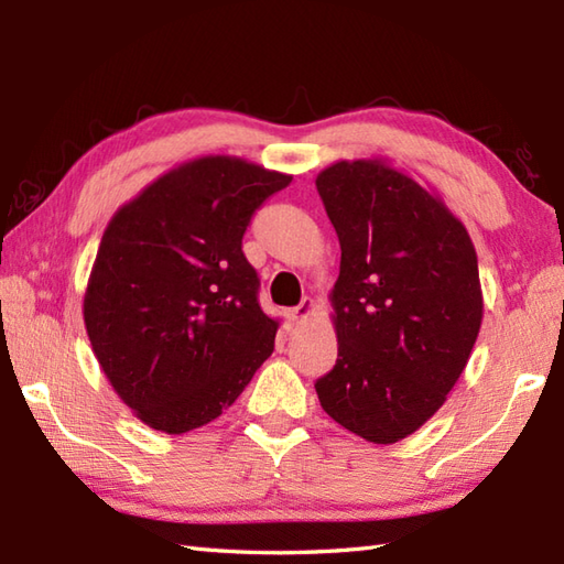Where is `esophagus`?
<instances>
[{
  "label": "esophagus",
  "mask_w": 564,
  "mask_h": 564,
  "mask_svg": "<svg viewBox=\"0 0 564 564\" xmlns=\"http://www.w3.org/2000/svg\"><path fill=\"white\" fill-rule=\"evenodd\" d=\"M315 313V303L310 301V297H303V303L297 305V307H293V310H289V322L291 325L295 327V325H303V322Z\"/></svg>",
  "instance_id": "obj_1"
}]
</instances>
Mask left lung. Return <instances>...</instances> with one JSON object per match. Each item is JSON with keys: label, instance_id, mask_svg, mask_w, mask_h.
Masks as SVG:
<instances>
[{"label": "left lung", "instance_id": "obj_1", "mask_svg": "<svg viewBox=\"0 0 564 564\" xmlns=\"http://www.w3.org/2000/svg\"><path fill=\"white\" fill-rule=\"evenodd\" d=\"M315 184L341 247L329 293L339 354L317 398L351 434L398 443L446 402L480 334L473 239L436 194L380 158L334 162Z\"/></svg>", "mask_w": 564, "mask_h": 564}]
</instances>
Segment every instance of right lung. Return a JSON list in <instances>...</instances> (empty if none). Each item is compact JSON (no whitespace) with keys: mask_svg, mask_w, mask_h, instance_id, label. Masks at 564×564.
Wrapping results in <instances>:
<instances>
[{"mask_svg":"<svg viewBox=\"0 0 564 564\" xmlns=\"http://www.w3.org/2000/svg\"><path fill=\"white\" fill-rule=\"evenodd\" d=\"M291 174L210 154L116 210L84 293L94 356L140 422L186 434L213 422L273 351L242 251L251 215Z\"/></svg>","mask_w":564,"mask_h":564,"instance_id":"1","label":"right lung"}]
</instances>
